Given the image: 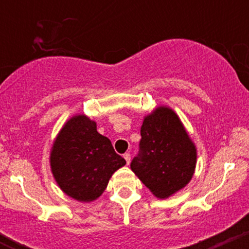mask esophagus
I'll return each instance as SVG.
<instances>
[{
	"instance_id": "34e87169",
	"label": "esophagus",
	"mask_w": 249,
	"mask_h": 249,
	"mask_svg": "<svg viewBox=\"0 0 249 249\" xmlns=\"http://www.w3.org/2000/svg\"><path fill=\"white\" fill-rule=\"evenodd\" d=\"M124 159H125V160H126V164H127V165L130 164V160H131L130 153H125V154H124Z\"/></svg>"
}]
</instances>
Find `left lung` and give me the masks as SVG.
<instances>
[{
    "label": "left lung",
    "instance_id": "1",
    "mask_svg": "<svg viewBox=\"0 0 249 249\" xmlns=\"http://www.w3.org/2000/svg\"><path fill=\"white\" fill-rule=\"evenodd\" d=\"M139 153L131 170L154 196L166 199L192 179L196 148L177 113L158 107L147 115L141 128Z\"/></svg>",
    "mask_w": 249,
    "mask_h": 249
}]
</instances>
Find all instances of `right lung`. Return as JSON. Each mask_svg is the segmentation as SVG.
<instances>
[{"label":"right lung","mask_w":249,"mask_h":249,"mask_svg":"<svg viewBox=\"0 0 249 249\" xmlns=\"http://www.w3.org/2000/svg\"><path fill=\"white\" fill-rule=\"evenodd\" d=\"M125 164L110 139L97 132L96 122L85 115H76L65 123L50 152L57 185L67 196L83 202L99 198L112 174Z\"/></svg>","instance_id":"obj_1"}]
</instances>
